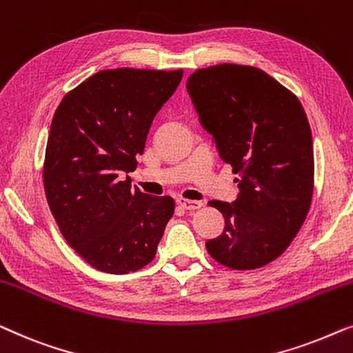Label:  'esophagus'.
I'll use <instances>...</instances> for the list:
<instances>
[{
  "label": "esophagus",
  "instance_id": "esophagus-1",
  "mask_svg": "<svg viewBox=\"0 0 353 353\" xmlns=\"http://www.w3.org/2000/svg\"><path fill=\"white\" fill-rule=\"evenodd\" d=\"M177 205L183 208V210H198V208L203 206V203L195 200H187V198H177Z\"/></svg>",
  "mask_w": 353,
  "mask_h": 353
}]
</instances>
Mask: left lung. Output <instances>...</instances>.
Segmentation results:
<instances>
[{"label":"left lung","mask_w":353,"mask_h":353,"mask_svg":"<svg viewBox=\"0 0 353 353\" xmlns=\"http://www.w3.org/2000/svg\"><path fill=\"white\" fill-rule=\"evenodd\" d=\"M187 91L240 188L233 203H208L224 214L225 228L206 250L230 269H259L285 252L309 212V120L299 99L256 67L200 68L188 77Z\"/></svg>","instance_id":"obj_1"}]
</instances>
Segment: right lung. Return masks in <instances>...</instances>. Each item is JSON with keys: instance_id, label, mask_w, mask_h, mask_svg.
Masks as SVG:
<instances>
[{"instance_id": "1", "label": "right lung", "mask_w": 353, "mask_h": 353, "mask_svg": "<svg viewBox=\"0 0 353 353\" xmlns=\"http://www.w3.org/2000/svg\"><path fill=\"white\" fill-rule=\"evenodd\" d=\"M182 70H102L65 94L49 131L43 182L61 233L94 269L123 275L150 264L171 196L131 188L153 118Z\"/></svg>"}]
</instances>
